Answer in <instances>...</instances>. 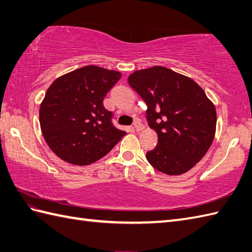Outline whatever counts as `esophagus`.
<instances>
[{
  "instance_id": "34e87169",
  "label": "esophagus",
  "mask_w": 252,
  "mask_h": 252,
  "mask_svg": "<svg viewBox=\"0 0 252 252\" xmlns=\"http://www.w3.org/2000/svg\"><path fill=\"white\" fill-rule=\"evenodd\" d=\"M133 128H134V130H136V131H141L143 129V125L141 124L140 122H136V123H134V125H133Z\"/></svg>"
}]
</instances>
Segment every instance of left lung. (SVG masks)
Segmentation results:
<instances>
[{"mask_svg":"<svg viewBox=\"0 0 252 252\" xmlns=\"http://www.w3.org/2000/svg\"><path fill=\"white\" fill-rule=\"evenodd\" d=\"M128 83L145 101L146 119L158 144L146 159L159 172L186 173L197 164L216 132V109L192 79L154 66L134 71Z\"/></svg>","mask_w":252,"mask_h":252,"instance_id":"left-lung-1","label":"left lung"}]
</instances>
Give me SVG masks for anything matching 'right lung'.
Returning <instances> with one entry per match:
<instances>
[{
	"instance_id": "right-lung-1",
	"label": "right lung",
	"mask_w": 252,
	"mask_h": 252,
	"mask_svg": "<svg viewBox=\"0 0 252 252\" xmlns=\"http://www.w3.org/2000/svg\"><path fill=\"white\" fill-rule=\"evenodd\" d=\"M122 73L89 65L59 77L39 108L42 136L55 155L76 165L106 156L126 132L112 124L103 98Z\"/></svg>"
}]
</instances>
